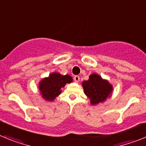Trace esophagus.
Masks as SVG:
<instances>
[{
    "mask_svg": "<svg viewBox=\"0 0 146 146\" xmlns=\"http://www.w3.org/2000/svg\"><path fill=\"white\" fill-rule=\"evenodd\" d=\"M74 80L75 82H78L80 81V77L78 75H75L74 77Z\"/></svg>",
    "mask_w": 146,
    "mask_h": 146,
    "instance_id": "obj_1",
    "label": "esophagus"
}]
</instances>
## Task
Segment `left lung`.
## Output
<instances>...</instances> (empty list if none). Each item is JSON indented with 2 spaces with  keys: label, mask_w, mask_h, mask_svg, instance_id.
Listing matches in <instances>:
<instances>
[{
  "label": "left lung",
  "mask_w": 146,
  "mask_h": 146,
  "mask_svg": "<svg viewBox=\"0 0 146 146\" xmlns=\"http://www.w3.org/2000/svg\"><path fill=\"white\" fill-rule=\"evenodd\" d=\"M86 96L91 99L92 104L104 102L112 93L113 87L107 80H104L98 74L90 75L89 80L82 82Z\"/></svg>",
  "instance_id": "obj_1"
}]
</instances>
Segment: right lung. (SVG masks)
Returning <instances> with one entry per match:
<instances>
[{
  "label": "right lung",
  "instance_id": "obj_1",
  "mask_svg": "<svg viewBox=\"0 0 146 146\" xmlns=\"http://www.w3.org/2000/svg\"><path fill=\"white\" fill-rule=\"evenodd\" d=\"M72 82L69 75H61L58 73H52L48 78L43 79L39 84V89L46 100L52 101L61 93L60 88L66 83Z\"/></svg>",
  "mask_w": 146,
  "mask_h": 146
}]
</instances>
